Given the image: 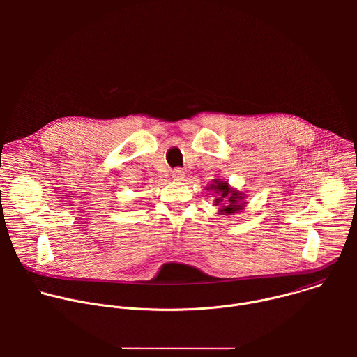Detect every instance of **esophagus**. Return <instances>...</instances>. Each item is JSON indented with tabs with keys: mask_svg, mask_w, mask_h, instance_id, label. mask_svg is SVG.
Returning a JSON list of instances; mask_svg holds the SVG:
<instances>
[{
	"mask_svg": "<svg viewBox=\"0 0 357 357\" xmlns=\"http://www.w3.org/2000/svg\"><path fill=\"white\" fill-rule=\"evenodd\" d=\"M172 178H174V181H183L185 172H183L182 169H175V171L172 172Z\"/></svg>",
	"mask_w": 357,
	"mask_h": 357,
	"instance_id": "esophagus-1",
	"label": "esophagus"
}]
</instances>
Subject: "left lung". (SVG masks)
I'll list each match as a JSON object with an SVG mask.
<instances>
[{"mask_svg": "<svg viewBox=\"0 0 357 357\" xmlns=\"http://www.w3.org/2000/svg\"><path fill=\"white\" fill-rule=\"evenodd\" d=\"M206 190L215 195L213 199L215 206H219V215H236L244 211V208L247 206V202L244 200L247 199L245 193L230 186L229 181H225L222 178L212 179V183L206 186Z\"/></svg>", "mask_w": 357, "mask_h": 357, "instance_id": "obj_1", "label": "left lung"}]
</instances>
